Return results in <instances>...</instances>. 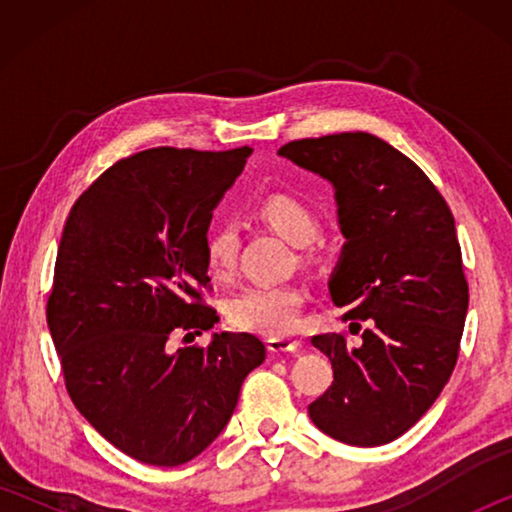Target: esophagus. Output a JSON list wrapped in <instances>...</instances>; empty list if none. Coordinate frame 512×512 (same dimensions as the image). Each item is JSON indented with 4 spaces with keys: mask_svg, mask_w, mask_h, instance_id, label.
I'll return each instance as SVG.
<instances>
[{
    "mask_svg": "<svg viewBox=\"0 0 512 512\" xmlns=\"http://www.w3.org/2000/svg\"><path fill=\"white\" fill-rule=\"evenodd\" d=\"M266 343L271 352H296L302 345L298 339H289V336H271Z\"/></svg>",
    "mask_w": 512,
    "mask_h": 512,
    "instance_id": "esophagus-1",
    "label": "esophagus"
}]
</instances>
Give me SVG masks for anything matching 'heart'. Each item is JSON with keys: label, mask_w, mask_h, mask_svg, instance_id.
<instances>
[{"label": "heart", "mask_w": 512, "mask_h": 512, "mask_svg": "<svg viewBox=\"0 0 512 512\" xmlns=\"http://www.w3.org/2000/svg\"><path fill=\"white\" fill-rule=\"evenodd\" d=\"M259 216L291 244L305 246L318 235V219L302 198L275 192L259 203ZM205 266L214 277L235 273L239 257V230L232 223H216L207 230L203 241ZM305 287L298 282H262L232 293L225 302V316L235 327L248 332L282 336L300 323L305 305Z\"/></svg>", "instance_id": "1"}]
</instances>
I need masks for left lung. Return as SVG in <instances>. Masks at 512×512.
<instances>
[{
	"label": "left lung",
	"instance_id": "1",
	"mask_svg": "<svg viewBox=\"0 0 512 512\" xmlns=\"http://www.w3.org/2000/svg\"><path fill=\"white\" fill-rule=\"evenodd\" d=\"M336 189L345 237L329 280L343 320H368L361 343L320 334L334 381L309 404L320 431L386 445L418 422L452 377L467 314L461 244L443 194L418 164L370 133L293 140L277 151Z\"/></svg>",
	"mask_w": 512,
	"mask_h": 512
}]
</instances>
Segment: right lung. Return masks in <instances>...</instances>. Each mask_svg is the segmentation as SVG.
<instances>
[{
    "mask_svg": "<svg viewBox=\"0 0 512 512\" xmlns=\"http://www.w3.org/2000/svg\"><path fill=\"white\" fill-rule=\"evenodd\" d=\"M250 146H158L112 164L85 189L58 244L47 325L76 409L135 461L173 467L219 436L246 375L266 359L253 334L219 323L203 241Z\"/></svg>",
    "mask_w": 512,
    "mask_h": 512,
    "instance_id": "1",
    "label": "right lung"
}]
</instances>
